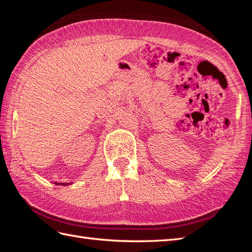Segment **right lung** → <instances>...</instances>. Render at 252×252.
I'll return each instance as SVG.
<instances>
[{"label":"right lung","instance_id":"right-lung-1","mask_svg":"<svg viewBox=\"0 0 252 252\" xmlns=\"http://www.w3.org/2000/svg\"><path fill=\"white\" fill-rule=\"evenodd\" d=\"M56 185H68V183H55Z\"/></svg>","mask_w":252,"mask_h":252}]
</instances>
